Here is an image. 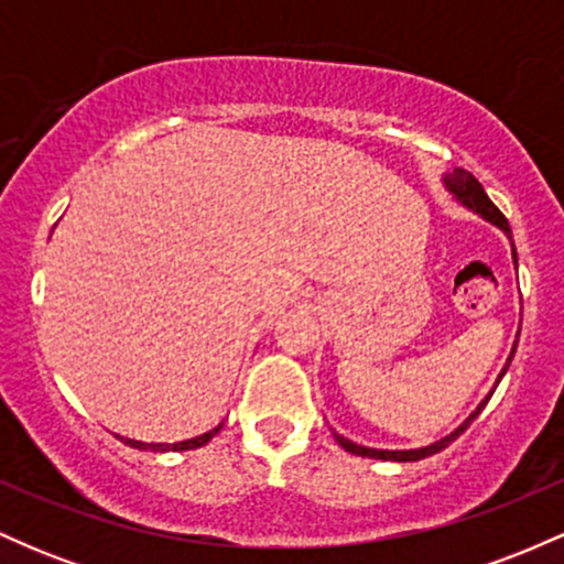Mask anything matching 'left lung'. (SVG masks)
Returning a JSON list of instances; mask_svg holds the SVG:
<instances>
[{"label": "left lung", "instance_id": "left-lung-1", "mask_svg": "<svg viewBox=\"0 0 564 564\" xmlns=\"http://www.w3.org/2000/svg\"><path fill=\"white\" fill-rule=\"evenodd\" d=\"M443 187H445V191L451 193L453 198L458 200V204L464 206V209H469L471 215L482 217L485 223L496 225V228L501 230L503 236L509 238V243H511V262H514V268H517V249H514V241H511V228H509L507 217H503L501 212L496 209V204H494V200L488 198V193H485V187H482L480 183H477L475 174L467 172V170H462V166H456V170H453V172H445V174H443ZM517 339H520V332H517ZM517 339H514V345H511V352H509V358H507V366H503V368H501V373H498V379H496L494 390H490L488 394H485V398L480 400V405H477L475 411H471L469 416L464 419V422L458 424L456 430L451 432V435L440 437V440H435V443L424 445V448H408V451L368 448V445H358V443H352V440H347L345 435H339V432L332 430L334 440H336V443H339L341 448H345L347 453H355V456H364V458H381V462H403V464H405V462H422V458H426V456H435V453H440L443 448H448V445H451L453 440H456L458 435H462V432H467V426H469L471 422H475L477 413L482 411L485 403H488V400H490V394L496 392L498 381L503 379V373H507V368H509V364H511V358H514Z\"/></svg>", "mask_w": 564, "mask_h": 564}]
</instances>
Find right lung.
Listing matches in <instances>:
<instances>
[{
    "label": "right lung",
    "instance_id": "right-lung-1",
    "mask_svg": "<svg viewBox=\"0 0 564 564\" xmlns=\"http://www.w3.org/2000/svg\"><path fill=\"white\" fill-rule=\"evenodd\" d=\"M219 430H223V424H217L215 430L204 432V435H198V437H191V440H180V443H142V440L121 437V435H116V440H121V443L129 445V448H138V451H151V453H170V451H196V448H200V445H206V443H209V440L215 437Z\"/></svg>",
    "mask_w": 564,
    "mask_h": 564
}]
</instances>
